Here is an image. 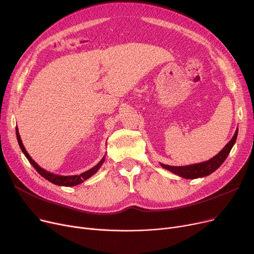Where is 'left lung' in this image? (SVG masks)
I'll return each mask as SVG.
<instances>
[{
    "mask_svg": "<svg viewBox=\"0 0 254 254\" xmlns=\"http://www.w3.org/2000/svg\"><path fill=\"white\" fill-rule=\"evenodd\" d=\"M238 136V128L235 131V135L231 139V141L226 144L222 150L218 152L215 156L210 158L209 161L194 164V165H189V166H180V167H174V166H169L165 164H161V166L164 169H167L168 171L174 173V174L183 177L185 179H195V178H201L206 177L213 172H215L225 161V158L228 157L229 153L231 152L233 146L236 143Z\"/></svg>",
    "mask_w": 254,
    "mask_h": 254,
    "instance_id": "obj_1",
    "label": "left lung"
}]
</instances>
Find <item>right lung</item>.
Returning <instances> with one entry per match:
<instances>
[{
	"mask_svg": "<svg viewBox=\"0 0 254 254\" xmlns=\"http://www.w3.org/2000/svg\"><path fill=\"white\" fill-rule=\"evenodd\" d=\"M16 137H17V141H18V144H19V147H20L21 151L23 152V154L25 155V157L29 159V162L33 165V167L35 168V170H36L42 177H44L46 180L50 181L51 183L56 184V185H61V186H75V185H78V184H80V183H82L83 181H85L86 179H88L89 177H91L93 174H96V173L98 172V170L102 167V165H103L104 162H105V156H104L95 167L89 169V170L86 171V172L81 173V174H80V175L62 176V175H58V174H53V173H50V172H48V171L44 170L43 168L40 167V166L34 161V159L30 156V154L28 153V151L25 150L24 146H23V144H22V141H21V139H20V136H19V132H18L17 127H16Z\"/></svg>",
	"mask_w": 254,
	"mask_h": 254,
	"instance_id": "right-lung-1",
	"label": "right lung"
}]
</instances>
